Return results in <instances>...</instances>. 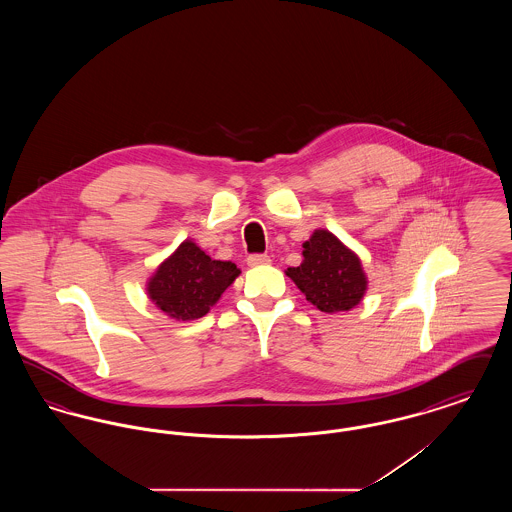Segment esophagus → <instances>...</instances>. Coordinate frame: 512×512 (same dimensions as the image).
I'll use <instances>...</instances> for the list:
<instances>
[{
  "mask_svg": "<svg viewBox=\"0 0 512 512\" xmlns=\"http://www.w3.org/2000/svg\"><path fill=\"white\" fill-rule=\"evenodd\" d=\"M268 263H270V257L267 253H253L247 257L249 267H259V265H268Z\"/></svg>",
  "mask_w": 512,
  "mask_h": 512,
  "instance_id": "obj_1",
  "label": "esophagus"
}]
</instances>
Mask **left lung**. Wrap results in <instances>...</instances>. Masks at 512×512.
<instances>
[{
    "instance_id": "8db88e82",
    "label": "left lung",
    "mask_w": 512,
    "mask_h": 512,
    "mask_svg": "<svg viewBox=\"0 0 512 512\" xmlns=\"http://www.w3.org/2000/svg\"><path fill=\"white\" fill-rule=\"evenodd\" d=\"M303 257L305 261L286 274L322 313L349 311L363 299L366 278L361 261L334 234L317 230L303 244Z\"/></svg>"
}]
</instances>
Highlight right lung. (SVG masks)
Here are the masks:
<instances>
[{
	"label": "right lung",
	"instance_id": "right-lung-1",
	"mask_svg": "<svg viewBox=\"0 0 512 512\" xmlns=\"http://www.w3.org/2000/svg\"><path fill=\"white\" fill-rule=\"evenodd\" d=\"M238 274L240 268L232 261H215L194 242L186 240L157 268L147 292L167 315L194 320L209 313V307Z\"/></svg>",
	"mask_w": 512,
	"mask_h": 512
}]
</instances>
